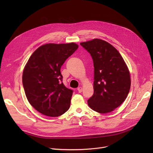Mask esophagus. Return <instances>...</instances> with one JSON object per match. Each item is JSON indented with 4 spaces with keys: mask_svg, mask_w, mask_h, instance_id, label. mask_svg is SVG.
<instances>
[{
    "mask_svg": "<svg viewBox=\"0 0 153 153\" xmlns=\"http://www.w3.org/2000/svg\"><path fill=\"white\" fill-rule=\"evenodd\" d=\"M77 91H78V92H79V93L82 92V87H78V88H77Z\"/></svg>",
    "mask_w": 153,
    "mask_h": 153,
    "instance_id": "1",
    "label": "esophagus"
}]
</instances>
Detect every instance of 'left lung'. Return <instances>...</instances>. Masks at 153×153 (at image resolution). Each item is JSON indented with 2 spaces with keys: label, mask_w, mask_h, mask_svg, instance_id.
Masks as SVG:
<instances>
[{
  "label": "left lung",
  "mask_w": 153,
  "mask_h": 153,
  "mask_svg": "<svg viewBox=\"0 0 153 153\" xmlns=\"http://www.w3.org/2000/svg\"><path fill=\"white\" fill-rule=\"evenodd\" d=\"M80 44L91 54L94 66V92L88 105L99 113L112 111L125 100L130 89L126 64L116 48L104 40L95 38Z\"/></svg>",
  "instance_id": "obj_1"
}]
</instances>
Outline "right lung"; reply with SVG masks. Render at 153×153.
Segmentation results:
<instances>
[{"label":"right lung","mask_w":153,"mask_h":153,"mask_svg":"<svg viewBox=\"0 0 153 153\" xmlns=\"http://www.w3.org/2000/svg\"><path fill=\"white\" fill-rule=\"evenodd\" d=\"M79 46L48 43L39 46L24 68L22 82L31 106L48 117H58L70 107L73 91L62 82L61 66Z\"/></svg>","instance_id":"obj_1"}]
</instances>
